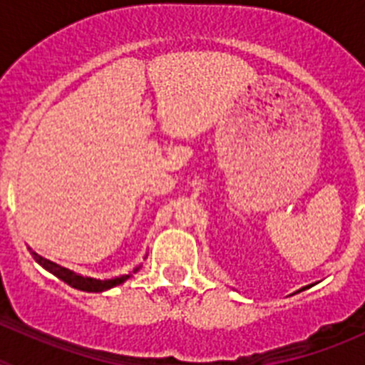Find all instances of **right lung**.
<instances>
[{
	"label": "right lung",
	"mask_w": 365,
	"mask_h": 365,
	"mask_svg": "<svg viewBox=\"0 0 365 365\" xmlns=\"http://www.w3.org/2000/svg\"><path fill=\"white\" fill-rule=\"evenodd\" d=\"M32 257H34V259H36L45 270H49L51 274H54L56 278H60L62 282H66L67 285L74 287V289H78V291H83V292L108 291V289H113V287L120 285V283H124L125 279L130 278V276H120V278L104 279V282H100V279H91V278H82V276H76V274L71 272V270H67V269H63V267L56 265V263H53V261L38 256L36 252H32ZM137 270L138 269H135L133 272H137Z\"/></svg>",
	"instance_id": "add662e5"
}]
</instances>
